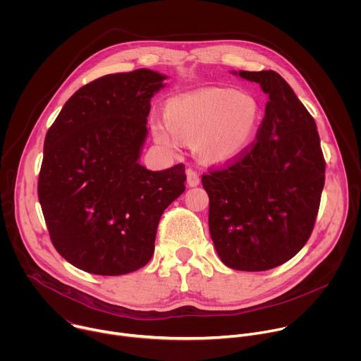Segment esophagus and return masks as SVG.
<instances>
[{
    "label": "esophagus",
    "mask_w": 361,
    "mask_h": 361,
    "mask_svg": "<svg viewBox=\"0 0 361 361\" xmlns=\"http://www.w3.org/2000/svg\"><path fill=\"white\" fill-rule=\"evenodd\" d=\"M185 174H187V183H188V185H190V187H195V185H198V184H200V176L197 174V171H195V170H192V169H187Z\"/></svg>",
    "instance_id": "esophagus-1"
}]
</instances>
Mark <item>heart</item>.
<instances>
[{
    "label": "heart",
    "instance_id": "1",
    "mask_svg": "<svg viewBox=\"0 0 361 361\" xmlns=\"http://www.w3.org/2000/svg\"><path fill=\"white\" fill-rule=\"evenodd\" d=\"M262 106L248 92L230 88H201L169 101L166 118H152L156 141L178 151L195 138V151L207 163H227L250 147L262 123Z\"/></svg>",
    "mask_w": 361,
    "mask_h": 361
}]
</instances>
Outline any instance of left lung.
<instances>
[{
    "label": "left lung",
    "mask_w": 361,
    "mask_h": 361,
    "mask_svg": "<svg viewBox=\"0 0 361 361\" xmlns=\"http://www.w3.org/2000/svg\"><path fill=\"white\" fill-rule=\"evenodd\" d=\"M238 75L269 95L264 118L241 156L210 169L201 183L221 262L240 271H264L293 259L310 238L326 161L314 118L280 74Z\"/></svg>",
    "instance_id": "obj_1"
}]
</instances>
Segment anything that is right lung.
<instances>
[{"mask_svg":"<svg viewBox=\"0 0 361 361\" xmlns=\"http://www.w3.org/2000/svg\"><path fill=\"white\" fill-rule=\"evenodd\" d=\"M161 75L140 68L75 91L47 131L38 200L59 254L91 274L121 276L152 257L164 210L184 190L185 167L138 163Z\"/></svg>","mask_w":361,"mask_h":361,"instance_id":"1","label":"right lung"}]
</instances>
